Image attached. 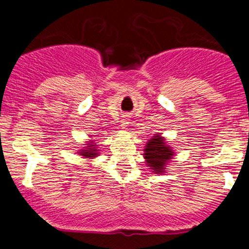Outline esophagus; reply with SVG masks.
I'll use <instances>...</instances> for the list:
<instances>
[{
  "label": "esophagus",
  "mask_w": 249,
  "mask_h": 249,
  "mask_svg": "<svg viewBox=\"0 0 249 249\" xmlns=\"http://www.w3.org/2000/svg\"><path fill=\"white\" fill-rule=\"evenodd\" d=\"M127 124H129V118H127V115H125V117L122 119V122H120V126H122L123 129H125Z\"/></svg>",
  "instance_id": "34e87169"
}]
</instances>
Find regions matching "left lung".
Returning a JSON list of instances; mask_svg holds the SVG:
<instances>
[{
  "mask_svg": "<svg viewBox=\"0 0 249 249\" xmlns=\"http://www.w3.org/2000/svg\"><path fill=\"white\" fill-rule=\"evenodd\" d=\"M144 159L153 173H164L166 171V165L175 155L172 148L166 144L164 137L159 134H155L147 142L144 148Z\"/></svg>",
  "mask_w": 249,
  "mask_h": 249,
  "instance_id": "1",
  "label": "left lung"
}]
</instances>
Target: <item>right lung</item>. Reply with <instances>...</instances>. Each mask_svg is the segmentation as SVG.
<instances>
[{
	"instance_id": "add662e5",
	"label": "right lung",
	"mask_w": 249,
	"mask_h": 249,
	"mask_svg": "<svg viewBox=\"0 0 249 249\" xmlns=\"http://www.w3.org/2000/svg\"><path fill=\"white\" fill-rule=\"evenodd\" d=\"M96 145L97 144H94L92 142H90L88 143V145L84 148V149H80V152L78 153H79L80 155H83L84 158H87V159H94L95 157L99 155V153H97V150L99 149H96Z\"/></svg>"
}]
</instances>
